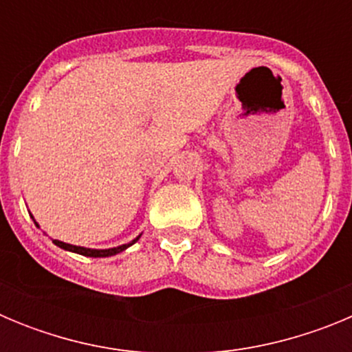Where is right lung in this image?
<instances>
[{"label":"right lung","instance_id":"obj_1","mask_svg":"<svg viewBox=\"0 0 352 352\" xmlns=\"http://www.w3.org/2000/svg\"><path fill=\"white\" fill-rule=\"evenodd\" d=\"M33 219V217H31ZM35 220V219H33ZM35 226L38 227V223L35 222ZM141 238V234L138 236L135 239H132L130 243H125V245H120V247H114V248H104V250H98V248H86V247H77V245H70V243H63V241H60V239H52V243L58 245L60 248H63V250H68V252H76V254H80V256H86V257H111V256H116V254H120V252L126 250V248L130 247V245H133L138 239Z\"/></svg>","mask_w":352,"mask_h":352}]
</instances>
